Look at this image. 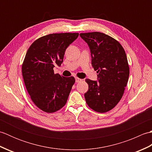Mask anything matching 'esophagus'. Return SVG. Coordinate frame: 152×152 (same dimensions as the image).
Wrapping results in <instances>:
<instances>
[{"label": "esophagus", "mask_w": 152, "mask_h": 152, "mask_svg": "<svg viewBox=\"0 0 152 152\" xmlns=\"http://www.w3.org/2000/svg\"><path fill=\"white\" fill-rule=\"evenodd\" d=\"M75 80H76V83H78V82H80L82 81V79H80V78H75Z\"/></svg>", "instance_id": "34e87169"}]
</instances>
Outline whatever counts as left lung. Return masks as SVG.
Listing matches in <instances>:
<instances>
[{
	"instance_id": "8db88e82",
	"label": "left lung",
	"mask_w": 152,
	"mask_h": 152,
	"mask_svg": "<svg viewBox=\"0 0 152 152\" xmlns=\"http://www.w3.org/2000/svg\"><path fill=\"white\" fill-rule=\"evenodd\" d=\"M88 44L91 64L97 73V81L86 79L89 86L84 96L89 108L104 113L114 108L124 95L129 67L121 45L108 35L99 33H81Z\"/></svg>"
}]
</instances>
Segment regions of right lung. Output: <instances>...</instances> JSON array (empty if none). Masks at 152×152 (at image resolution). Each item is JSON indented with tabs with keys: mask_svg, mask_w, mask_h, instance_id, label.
Returning <instances> with one entry per match:
<instances>
[{
	"mask_svg": "<svg viewBox=\"0 0 152 152\" xmlns=\"http://www.w3.org/2000/svg\"><path fill=\"white\" fill-rule=\"evenodd\" d=\"M78 33H53L35 40L28 48L22 64L24 83L31 99L38 108L53 113L66 103L73 76L54 74L55 65L60 66L68 46Z\"/></svg>",
	"mask_w": 152,
	"mask_h": 152,
	"instance_id": "right-lung-1",
	"label": "right lung"
}]
</instances>
